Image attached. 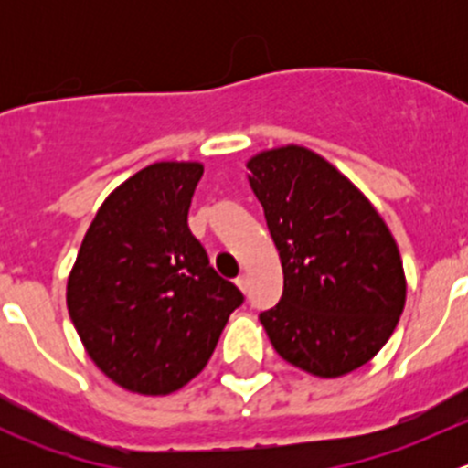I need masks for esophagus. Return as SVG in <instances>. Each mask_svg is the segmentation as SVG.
I'll use <instances>...</instances> for the list:
<instances>
[{
    "mask_svg": "<svg viewBox=\"0 0 468 468\" xmlns=\"http://www.w3.org/2000/svg\"><path fill=\"white\" fill-rule=\"evenodd\" d=\"M235 285H238L239 290H242L244 294H247V290H249V276H244V273H242V276H238V278H235Z\"/></svg>",
    "mask_w": 468,
    "mask_h": 468,
    "instance_id": "obj_1",
    "label": "esophagus"
}]
</instances>
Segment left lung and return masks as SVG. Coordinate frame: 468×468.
I'll list each match as a JSON object with an SVG mask.
<instances>
[{
	"label": "left lung",
	"instance_id": "left-lung-1",
	"mask_svg": "<svg viewBox=\"0 0 468 468\" xmlns=\"http://www.w3.org/2000/svg\"><path fill=\"white\" fill-rule=\"evenodd\" d=\"M282 264V296L261 313L278 356L337 378L367 365L394 333L405 273L389 229L365 195L305 146L247 163Z\"/></svg>",
	"mask_w": 468,
	"mask_h": 468
}]
</instances>
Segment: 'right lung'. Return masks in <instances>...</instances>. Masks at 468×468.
<instances>
[{"instance_id": "1", "label": "right lung", "mask_w": 468, "mask_h": 468, "mask_svg": "<svg viewBox=\"0 0 468 468\" xmlns=\"http://www.w3.org/2000/svg\"><path fill=\"white\" fill-rule=\"evenodd\" d=\"M201 176V163L133 174L99 207L69 273L68 310L88 356L129 391L181 389L244 301L187 226Z\"/></svg>"}]
</instances>
